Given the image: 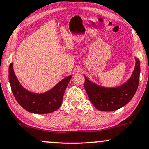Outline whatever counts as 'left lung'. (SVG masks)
I'll use <instances>...</instances> for the list:
<instances>
[{
  "instance_id": "obj_1",
  "label": "left lung",
  "mask_w": 149,
  "mask_h": 149,
  "mask_svg": "<svg viewBox=\"0 0 149 149\" xmlns=\"http://www.w3.org/2000/svg\"><path fill=\"white\" fill-rule=\"evenodd\" d=\"M136 66L127 82L116 88H105L89 81L84 76V88L93 106L97 110L110 112L118 110L127 104L134 96L140 80V63L136 58Z\"/></svg>"
}]
</instances>
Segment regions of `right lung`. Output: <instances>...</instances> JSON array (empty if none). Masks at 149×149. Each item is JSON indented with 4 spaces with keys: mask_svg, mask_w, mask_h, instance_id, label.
Returning <instances> with one entry per match:
<instances>
[{
    "mask_svg": "<svg viewBox=\"0 0 149 149\" xmlns=\"http://www.w3.org/2000/svg\"><path fill=\"white\" fill-rule=\"evenodd\" d=\"M13 63L9 65V80L15 100L24 109L35 114H48L54 112L62 104L64 93L71 76L61 80L51 90L41 94L31 93L19 84L13 69Z\"/></svg>",
    "mask_w": 149,
    "mask_h": 149,
    "instance_id": "obj_1",
    "label": "right lung"
}]
</instances>
